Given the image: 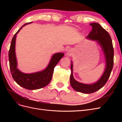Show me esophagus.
Wrapping results in <instances>:
<instances>
[{
	"label": "esophagus",
	"mask_w": 122,
	"mask_h": 122,
	"mask_svg": "<svg viewBox=\"0 0 122 122\" xmlns=\"http://www.w3.org/2000/svg\"><path fill=\"white\" fill-rule=\"evenodd\" d=\"M68 54H69H69H70V52H68Z\"/></svg>",
	"instance_id": "34e87169"
}]
</instances>
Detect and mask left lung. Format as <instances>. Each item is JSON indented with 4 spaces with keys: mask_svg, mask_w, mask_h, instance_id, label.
Listing matches in <instances>:
<instances>
[{
    "mask_svg": "<svg viewBox=\"0 0 122 122\" xmlns=\"http://www.w3.org/2000/svg\"><path fill=\"white\" fill-rule=\"evenodd\" d=\"M92 30L86 36V38L97 41L102 48L105 55L106 67L104 73L98 81L93 84H87L77 81L73 75V63L71 62V74L70 82L74 90L84 94H91L101 88L107 81L111 74L113 66L114 51L112 40L108 32L98 23L90 24Z\"/></svg>",
    "mask_w": 122,
    "mask_h": 122,
    "instance_id": "left-lung-1",
    "label": "left lung"
}]
</instances>
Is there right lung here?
I'll return each instance as SVG.
<instances>
[{"instance_id": "add662e5", "label": "right lung", "mask_w": 122, "mask_h": 122, "mask_svg": "<svg viewBox=\"0 0 122 122\" xmlns=\"http://www.w3.org/2000/svg\"><path fill=\"white\" fill-rule=\"evenodd\" d=\"M31 22H29L30 23ZM28 23L25 24L23 26ZM22 26L14 35L11 41L9 52V60L11 74L14 80L20 86L26 89L34 90L45 87L52 79L54 67L64 55V53H57L52 55L49 65L42 71L26 74L17 69V62L15 54V43L17 34L19 32Z\"/></svg>"}]
</instances>
